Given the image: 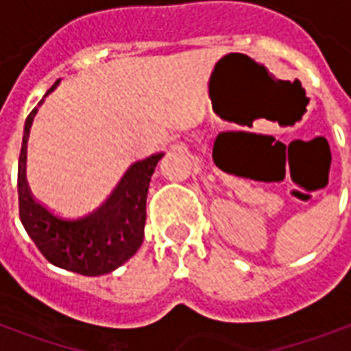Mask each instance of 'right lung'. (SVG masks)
Returning <instances> with one entry per match:
<instances>
[{"label":"right lung","mask_w":351,"mask_h":351,"mask_svg":"<svg viewBox=\"0 0 351 351\" xmlns=\"http://www.w3.org/2000/svg\"><path fill=\"white\" fill-rule=\"evenodd\" d=\"M56 85L58 82L47 95ZM36 111L38 109H32L25 121L19 153L18 202L21 224L41 255L54 266L82 275L111 273L142 245L149 182L164 153L134 162L100 208L82 217H63L38 202L25 178L27 140Z\"/></svg>","instance_id":"1"}]
</instances>
